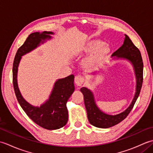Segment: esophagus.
<instances>
[{
	"mask_svg": "<svg viewBox=\"0 0 153 153\" xmlns=\"http://www.w3.org/2000/svg\"><path fill=\"white\" fill-rule=\"evenodd\" d=\"M84 82V79L82 76H77L75 77V83L77 86H81Z\"/></svg>",
	"mask_w": 153,
	"mask_h": 153,
	"instance_id": "esophagus-1",
	"label": "esophagus"
}]
</instances>
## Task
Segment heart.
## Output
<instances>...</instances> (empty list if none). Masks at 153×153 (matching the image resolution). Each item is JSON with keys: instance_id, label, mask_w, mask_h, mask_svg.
Returning <instances> with one entry per match:
<instances>
[{"instance_id": "obj_1", "label": "heart", "mask_w": 153, "mask_h": 153, "mask_svg": "<svg viewBox=\"0 0 153 153\" xmlns=\"http://www.w3.org/2000/svg\"><path fill=\"white\" fill-rule=\"evenodd\" d=\"M76 53L78 55L88 54L81 62V66L85 71H93L108 59L111 53V48L104 44L102 41L94 39L84 42Z\"/></svg>"}]
</instances>
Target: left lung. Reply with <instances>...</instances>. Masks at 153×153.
<instances>
[{
    "label": "left lung",
    "mask_w": 153,
    "mask_h": 153,
    "mask_svg": "<svg viewBox=\"0 0 153 153\" xmlns=\"http://www.w3.org/2000/svg\"><path fill=\"white\" fill-rule=\"evenodd\" d=\"M124 60L131 64L134 71L136 80L134 97L130 105L125 110L114 115L104 112L97 106L95 95L91 90L85 87H83L80 89V91L83 93L84 97V103L87 113V118L91 124L97 128H109L123 121L131 112L141 91L143 71V63L141 54L139 50L126 35H125V38L122 46L112 55L111 60ZM106 66H107V64H106ZM101 70L100 69L96 71L95 72L91 74V75H97Z\"/></svg>",
    "instance_id": "8db88e82"
}]
</instances>
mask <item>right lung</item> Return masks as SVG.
I'll return each instance as SVG.
<instances>
[{
  "label": "right lung",
  "instance_id": "right-lung-1",
  "mask_svg": "<svg viewBox=\"0 0 153 153\" xmlns=\"http://www.w3.org/2000/svg\"><path fill=\"white\" fill-rule=\"evenodd\" d=\"M52 31L42 33L34 32L30 34L24 43L18 48L13 63V85L16 98L22 109L37 125L48 130H55L62 128L68 120L66 104L75 90L74 76L58 79L54 83L48 99L40 106H33L23 97L18 84V71L19 62L23 56L35 50L38 47L53 39Z\"/></svg>",
  "mask_w": 153,
  "mask_h": 153
}]
</instances>
